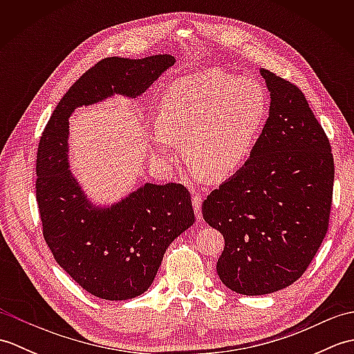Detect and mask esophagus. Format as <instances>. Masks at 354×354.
Masks as SVG:
<instances>
[{
    "mask_svg": "<svg viewBox=\"0 0 354 354\" xmlns=\"http://www.w3.org/2000/svg\"><path fill=\"white\" fill-rule=\"evenodd\" d=\"M192 204H193V208H194V216H196L198 221H201L202 219V209H201L202 198L199 196V194H194L193 199H192Z\"/></svg>",
    "mask_w": 354,
    "mask_h": 354,
    "instance_id": "obj_1",
    "label": "esophagus"
}]
</instances>
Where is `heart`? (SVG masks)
Returning a JSON list of instances; mask_svg holds the SVG:
<instances>
[{"label":"heart","mask_w":354,"mask_h":354,"mask_svg":"<svg viewBox=\"0 0 354 354\" xmlns=\"http://www.w3.org/2000/svg\"><path fill=\"white\" fill-rule=\"evenodd\" d=\"M266 115L268 94L260 82L221 70L202 71L165 88L150 145L171 167L184 141L194 176L230 178L250 161Z\"/></svg>","instance_id":"heart-1"}]
</instances>
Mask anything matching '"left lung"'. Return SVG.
Segmentation results:
<instances>
[{"instance_id": "left-lung-1", "label": "left lung", "mask_w": 354, "mask_h": 354, "mask_svg": "<svg viewBox=\"0 0 354 354\" xmlns=\"http://www.w3.org/2000/svg\"><path fill=\"white\" fill-rule=\"evenodd\" d=\"M269 117L245 167L208 194L202 216L225 239L216 270L228 289L268 295L304 274L326 237L332 147L299 89L265 68Z\"/></svg>"}]
</instances>
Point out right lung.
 <instances>
[{
    "label": "right lung",
    "instance_id": "add662e5",
    "mask_svg": "<svg viewBox=\"0 0 354 354\" xmlns=\"http://www.w3.org/2000/svg\"><path fill=\"white\" fill-rule=\"evenodd\" d=\"M175 62L170 55L103 59L62 97L37 147L44 239L59 266L97 298L122 301L145 293L165 250L192 227L194 213L189 190L175 183H146L111 205H97L70 170L68 118L114 95L138 99Z\"/></svg>",
    "mask_w": 354,
    "mask_h": 354
}]
</instances>
